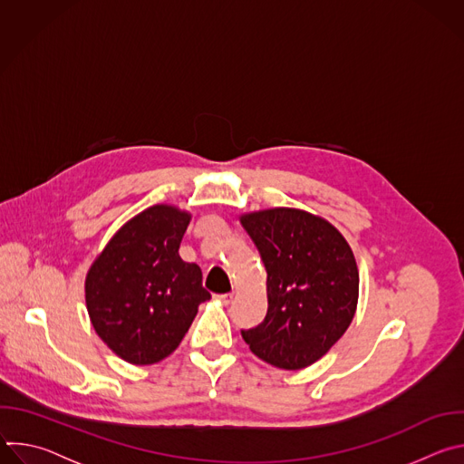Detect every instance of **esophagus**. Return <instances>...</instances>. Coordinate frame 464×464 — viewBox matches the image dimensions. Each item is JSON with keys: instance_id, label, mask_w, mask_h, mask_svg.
Masks as SVG:
<instances>
[{"instance_id": "1", "label": "esophagus", "mask_w": 464, "mask_h": 464, "mask_svg": "<svg viewBox=\"0 0 464 464\" xmlns=\"http://www.w3.org/2000/svg\"><path fill=\"white\" fill-rule=\"evenodd\" d=\"M233 297H235V294H220V295H215V299L220 301L222 304H229V303L233 301Z\"/></svg>"}]
</instances>
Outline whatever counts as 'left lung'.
<instances>
[{
  "label": "left lung",
  "mask_w": 464,
  "mask_h": 464,
  "mask_svg": "<svg viewBox=\"0 0 464 464\" xmlns=\"http://www.w3.org/2000/svg\"><path fill=\"white\" fill-rule=\"evenodd\" d=\"M266 268L268 314L242 338L266 363L299 371L323 358L354 319L360 276L345 237L294 208L240 215Z\"/></svg>",
  "instance_id": "obj_1"
}]
</instances>
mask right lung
Instances as JSON below:
<instances>
[{
  "instance_id": "right-lung-1",
  "label": "right lung",
  "mask_w": 464,
  "mask_h": 464,
  "mask_svg": "<svg viewBox=\"0 0 464 464\" xmlns=\"http://www.w3.org/2000/svg\"><path fill=\"white\" fill-rule=\"evenodd\" d=\"M190 218L167 204L141 211L117 229L86 274L95 333L131 365H152L172 354L198 306L211 299L200 266L178 253Z\"/></svg>"
}]
</instances>
